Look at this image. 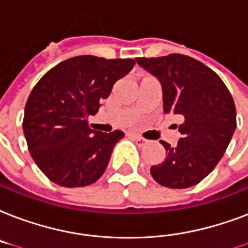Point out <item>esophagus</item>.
I'll list each match as a JSON object with an SVG mask.
<instances>
[{
    "mask_svg": "<svg viewBox=\"0 0 248 248\" xmlns=\"http://www.w3.org/2000/svg\"><path fill=\"white\" fill-rule=\"evenodd\" d=\"M132 138H133L134 141L137 142L138 146H143L147 143V140H145V138L141 137V136H138V134H132Z\"/></svg>",
    "mask_w": 248,
    "mask_h": 248,
    "instance_id": "1",
    "label": "esophagus"
}]
</instances>
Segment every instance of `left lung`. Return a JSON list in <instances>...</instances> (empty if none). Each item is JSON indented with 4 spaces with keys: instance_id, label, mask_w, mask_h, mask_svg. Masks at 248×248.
<instances>
[{
    "instance_id": "1",
    "label": "left lung",
    "mask_w": 248,
    "mask_h": 248,
    "mask_svg": "<svg viewBox=\"0 0 248 248\" xmlns=\"http://www.w3.org/2000/svg\"><path fill=\"white\" fill-rule=\"evenodd\" d=\"M158 78L163 110L181 115L177 145L162 141L166 159L150 168L151 176L170 189H186L206 178L217 166L237 126L233 97L220 76L197 59L182 54L136 58Z\"/></svg>"
}]
</instances>
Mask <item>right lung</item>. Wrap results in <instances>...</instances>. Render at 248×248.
<instances>
[{
	"instance_id": "add662e5",
	"label": "right lung",
	"mask_w": 248,
	"mask_h": 248,
	"mask_svg": "<svg viewBox=\"0 0 248 248\" xmlns=\"http://www.w3.org/2000/svg\"><path fill=\"white\" fill-rule=\"evenodd\" d=\"M133 59L78 55L47 71L27 99L23 132L34 163L46 177L64 187L92 185L110 162L122 130L89 128L118 80L129 74Z\"/></svg>"
}]
</instances>
